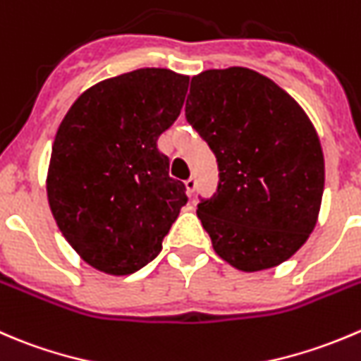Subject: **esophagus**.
<instances>
[{
  "label": "esophagus",
  "instance_id": "34e87169",
  "mask_svg": "<svg viewBox=\"0 0 361 361\" xmlns=\"http://www.w3.org/2000/svg\"><path fill=\"white\" fill-rule=\"evenodd\" d=\"M195 187H197V181H195V178H188L187 181H185V188H187V194L192 195L195 192Z\"/></svg>",
  "mask_w": 361,
  "mask_h": 361
}]
</instances>
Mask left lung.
I'll return each instance as SVG.
<instances>
[{
	"label": "left lung",
	"mask_w": 361,
	"mask_h": 361,
	"mask_svg": "<svg viewBox=\"0 0 361 361\" xmlns=\"http://www.w3.org/2000/svg\"><path fill=\"white\" fill-rule=\"evenodd\" d=\"M185 116L219 164L216 192L197 204L216 254L241 271L288 261L316 227L324 190L305 111L266 75L231 66L192 77Z\"/></svg>",
	"instance_id": "obj_1"
}]
</instances>
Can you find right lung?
<instances>
[{
    "label": "right lung",
    "instance_id": "right-lung-1",
    "mask_svg": "<svg viewBox=\"0 0 361 361\" xmlns=\"http://www.w3.org/2000/svg\"><path fill=\"white\" fill-rule=\"evenodd\" d=\"M188 75L139 68L95 84L63 118L47 199L65 240L90 266L130 275L159 255L187 204L160 134L180 116Z\"/></svg>",
    "mask_w": 361,
    "mask_h": 361
}]
</instances>
